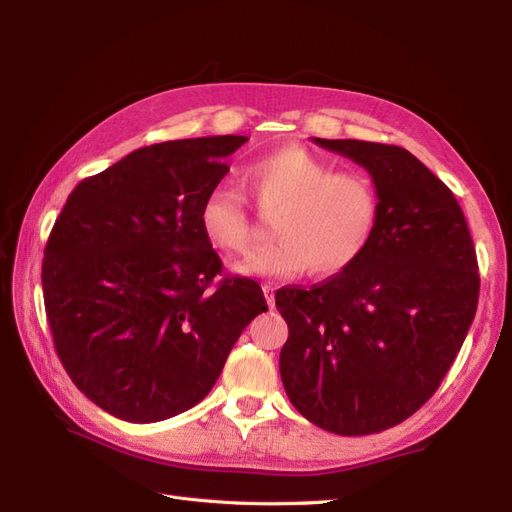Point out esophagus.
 Wrapping results in <instances>:
<instances>
[{
  "label": "esophagus",
  "mask_w": 512,
  "mask_h": 512,
  "mask_svg": "<svg viewBox=\"0 0 512 512\" xmlns=\"http://www.w3.org/2000/svg\"><path fill=\"white\" fill-rule=\"evenodd\" d=\"M262 292H265V299H267V305L269 309L275 307V294H273V286L271 284H265L262 286Z\"/></svg>",
  "instance_id": "1"
}]
</instances>
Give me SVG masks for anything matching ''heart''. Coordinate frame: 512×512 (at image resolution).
<instances>
[{
    "label": "heart",
    "instance_id": "obj_1",
    "mask_svg": "<svg viewBox=\"0 0 512 512\" xmlns=\"http://www.w3.org/2000/svg\"><path fill=\"white\" fill-rule=\"evenodd\" d=\"M333 164L299 145H286L243 168V181L256 203L277 211L273 243L258 247L235 271L267 280H294L314 267L335 275L352 267L374 239L380 218L376 185L356 170ZM203 237L226 254H241L252 243L245 196L230 185H215L198 211Z\"/></svg>",
    "mask_w": 512,
    "mask_h": 512
}]
</instances>
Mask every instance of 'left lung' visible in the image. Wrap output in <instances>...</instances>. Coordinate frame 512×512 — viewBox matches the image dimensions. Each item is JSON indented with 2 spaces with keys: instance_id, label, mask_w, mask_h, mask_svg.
I'll use <instances>...</instances> for the list:
<instances>
[{
  "instance_id": "1",
  "label": "left lung",
  "mask_w": 512,
  "mask_h": 512,
  "mask_svg": "<svg viewBox=\"0 0 512 512\" xmlns=\"http://www.w3.org/2000/svg\"><path fill=\"white\" fill-rule=\"evenodd\" d=\"M376 185L374 239L314 288H280V374L290 404L339 436L399 425L438 391L478 305V265L455 194L408 149L312 138Z\"/></svg>"
}]
</instances>
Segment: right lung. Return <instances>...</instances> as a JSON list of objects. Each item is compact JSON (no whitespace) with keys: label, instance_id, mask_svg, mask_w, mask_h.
Masks as SVG:
<instances>
[{"label":"right lung","instance_id":"obj_1","mask_svg":"<svg viewBox=\"0 0 512 512\" xmlns=\"http://www.w3.org/2000/svg\"><path fill=\"white\" fill-rule=\"evenodd\" d=\"M247 136L132 151L68 196L42 260L46 318L76 389L128 423L203 401L243 329L267 312L250 277H224L198 226L224 158Z\"/></svg>","mask_w":512,"mask_h":512}]
</instances>
